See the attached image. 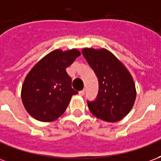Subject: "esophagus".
Masks as SVG:
<instances>
[{
    "label": "esophagus",
    "mask_w": 161,
    "mask_h": 161,
    "mask_svg": "<svg viewBox=\"0 0 161 161\" xmlns=\"http://www.w3.org/2000/svg\"><path fill=\"white\" fill-rule=\"evenodd\" d=\"M79 94L80 95V96H83V95L85 94V90L83 89V90H81V91H80Z\"/></svg>",
    "instance_id": "34e87169"
}]
</instances>
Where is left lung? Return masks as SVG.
Listing matches in <instances>:
<instances>
[{"label":"left lung","instance_id":"obj_1","mask_svg":"<svg viewBox=\"0 0 161 161\" xmlns=\"http://www.w3.org/2000/svg\"><path fill=\"white\" fill-rule=\"evenodd\" d=\"M89 66L98 80V92L94 100L88 101L90 111L96 118L115 123L124 118L133 107L136 86L127 69L105 49L82 50Z\"/></svg>","mask_w":161,"mask_h":161}]
</instances>
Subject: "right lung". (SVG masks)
<instances>
[{
    "mask_svg": "<svg viewBox=\"0 0 161 161\" xmlns=\"http://www.w3.org/2000/svg\"><path fill=\"white\" fill-rule=\"evenodd\" d=\"M80 56L79 50H56L48 54L32 68L25 77L21 98L25 110L32 118L41 122L56 120L66 111L74 94L72 79L66 72L75 60Z\"/></svg>",
    "mask_w": 161,
    "mask_h": 161,
    "instance_id": "right-lung-1",
    "label": "right lung"
}]
</instances>
